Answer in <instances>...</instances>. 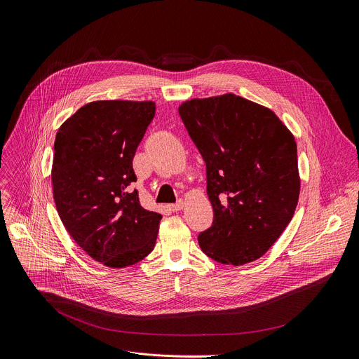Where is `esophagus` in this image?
Wrapping results in <instances>:
<instances>
[{"instance_id": "obj_1", "label": "esophagus", "mask_w": 359, "mask_h": 359, "mask_svg": "<svg viewBox=\"0 0 359 359\" xmlns=\"http://www.w3.org/2000/svg\"><path fill=\"white\" fill-rule=\"evenodd\" d=\"M184 208V202L183 201H179L177 203H173V205H169L168 206V209L170 210V212H179V210H182Z\"/></svg>"}]
</instances>
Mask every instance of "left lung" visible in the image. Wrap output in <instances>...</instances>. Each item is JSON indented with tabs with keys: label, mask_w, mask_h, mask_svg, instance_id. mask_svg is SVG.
Wrapping results in <instances>:
<instances>
[{
	"label": "left lung",
	"mask_w": 359,
	"mask_h": 359,
	"mask_svg": "<svg viewBox=\"0 0 359 359\" xmlns=\"http://www.w3.org/2000/svg\"><path fill=\"white\" fill-rule=\"evenodd\" d=\"M179 114L206 163L213 223L198 236L202 250L224 265L253 262L295 213V139L272 110L231 93L184 102Z\"/></svg>",
	"instance_id": "1"
}]
</instances>
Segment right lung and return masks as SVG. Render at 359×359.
I'll list each match as a JSON object with an SVG mask.
<instances>
[{
  "mask_svg": "<svg viewBox=\"0 0 359 359\" xmlns=\"http://www.w3.org/2000/svg\"><path fill=\"white\" fill-rule=\"evenodd\" d=\"M156 113L153 102L103 100L79 109L54 142L53 193L74 242L97 262L126 268L154 248L161 215L146 210L133 157Z\"/></svg>",
  "mask_w": 359,
  "mask_h": 359,
  "instance_id": "add662e5",
  "label": "right lung"
}]
</instances>
